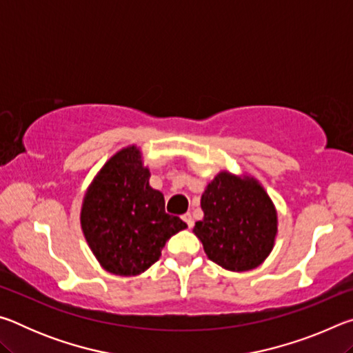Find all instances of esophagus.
I'll return each instance as SVG.
<instances>
[{
	"mask_svg": "<svg viewBox=\"0 0 353 353\" xmlns=\"http://www.w3.org/2000/svg\"><path fill=\"white\" fill-rule=\"evenodd\" d=\"M182 219L185 221V223H187V225H188V227H193V224H194V219H193V216H191V213H185L183 216H182Z\"/></svg>",
	"mask_w": 353,
	"mask_h": 353,
	"instance_id": "34e87169",
	"label": "esophagus"
}]
</instances>
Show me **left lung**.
Masks as SVG:
<instances>
[{
	"mask_svg": "<svg viewBox=\"0 0 353 353\" xmlns=\"http://www.w3.org/2000/svg\"><path fill=\"white\" fill-rule=\"evenodd\" d=\"M204 218L194 224L208 259L229 271L260 266L274 248L277 212L252 177L221 171L201 198Z\"/></svg>",
	"mask_w": 353,
	"mask_h": 353,
	"instance_id": "obj_1",
	"label": "left lung"
}]
</instances>
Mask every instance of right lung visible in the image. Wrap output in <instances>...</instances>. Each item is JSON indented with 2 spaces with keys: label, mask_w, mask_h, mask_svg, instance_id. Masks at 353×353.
I'll return each instance as SVG.
<instances>
[{
  "label": "right lung",
  "mask_w": 353,
  "mask_h": 353,
  "mask_svg": "<svg viewBox=\"0 0 353 353\" xmlns=\"http://www.w3.org/2000/svg\"><path fill=\"white\" fill-rule=\"evenodd\" d=\"M137 146L124 148L94 177L83 198V236L101 266L115 276H139L162 255L166 240L187 224L165 212L160 191L149 185Z\"/></svg>",
  "instance_id": "obj_1"
}]
</instances>
